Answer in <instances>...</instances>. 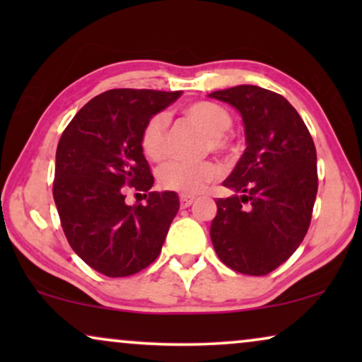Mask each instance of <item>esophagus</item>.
<instances>
[{
	"label": "esophagus",
	"mask_w": 362,
	"mask_h": 362,
	"mask_svg": "<svg viewBox=\"0 0 362 362\" xmlns=\"http://www.w3.org/2000/svg\"><path fill=\"white\" fill-rule=\"evenodd\" d=\"M180 202H181L182 209H186V207H189V206L192 204V202H194V196L181 194V196H180Z\"/></svg>",
	"instance_id": "34e87169"
}]
</instances>
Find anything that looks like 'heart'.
Segmentation results:
<instances>
[{
  "label": "heart",
  "mask_w": 362,
  "mask_h": 362,
  "mask_svg": "<svg viewBox=\"0 0 362 362\" xmlns=\"http://www.w3.org/2000/svg\"><path fill=\"white\" fill-rule=\"evenodd\" d=\"M182 115L207 133L206 150L230 151L232 141L224 132L230 127L232 118L224 107L209 100H196L182 107ZM166 117L156 113L148 118L141 128L138 143L141 153L150 161H161L166 156ZM221 175L222 168L214 160L197 163L171 161L160 168L158 182L163 189L191 196L201 192L209 182L219 180Z\"/></svg>",
  "instance_id": "heart-1"
}]
</instances>
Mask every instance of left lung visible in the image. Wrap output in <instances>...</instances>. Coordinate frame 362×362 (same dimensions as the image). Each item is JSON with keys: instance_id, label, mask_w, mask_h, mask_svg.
I'll return each instance as SVG.
<instances>
[{"instance_id": "left-lung-1", "label": "left lung", "mask_w": 362, "mask_h": 362, "mask_svg": "<svg viewBox=\"0 0 362 362\" xmlns=\"http://www.w3.org/2000/svg\"><path fill=\"white\" fill-rule=\"evenodd\" d=\"M240 112L247 148L224 181L211 224L216 254L244 275H269L308 232L318 192L316 148L305 122L280 93L237 86L211 93Z\"/></svg>"}]
</instances>
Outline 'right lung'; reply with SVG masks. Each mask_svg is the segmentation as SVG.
<instances>
[{"mask_svg": "<svg viewBox=\"0 0 362 362\" xmlns=\"http://www.w3.org/2000/svg\"><path fill=\"white\" fill-rule=\"evenodd\" d=\"M180 95L112 88L87 102L59 140L52 194L62 230L98 274H138L160 255L180 199L173 191H150L153 175L138 138L148 118ZM128 189L145 192L146 204L128 206Z\"/></svg>", "mask_w": 362, "mask_h": 362, "instance_id": "right-lung-1", "label": "right lung"}]
</instances>
